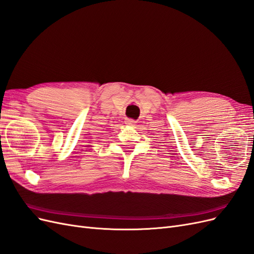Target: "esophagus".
Returning <instances> with one entry per match:
<instances>
[{
  "label": "esophagus",
  "mask_w": 254,
  "mask_h": 254,
  "mask_svg": "<svg viewBox=\"0 0 254 254\" xmlns=\"http://www.w3.org/2000/svg\"><path fill=\"white\" fill-rule=\"evenodd\" d=\"M126 124L127 125H129V126H134L135 125V123H136V121H134V120H130V119H128L126 122Z\"/></svg>",
  "instance_id": "obj_1"
}]
</instances>
